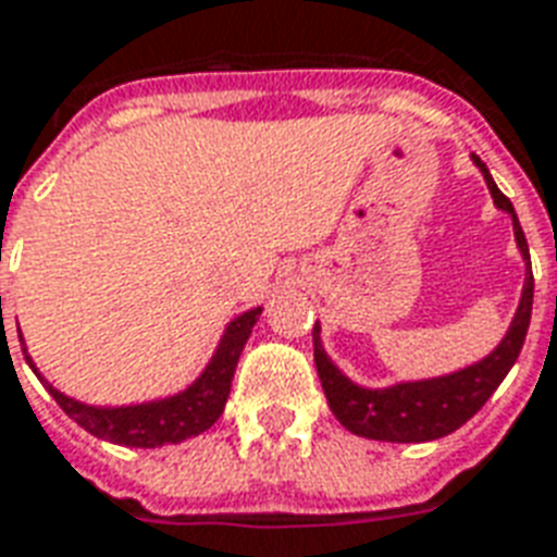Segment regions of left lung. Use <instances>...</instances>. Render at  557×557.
I'll use <instances>...</instances> for the list:
<instances>
[{
  "instance_id": "left-lung-1",
  "label": "left lung",
  "mask_w": 557,
  "mask_h": 557,
  "mask_svg": "<svg viewBox=\"0 0 557 557\" xmlns=\"http://www.w3.org/2000/svg\"><path fill=\"white\" fill-rule=\"evenodd\" d=\"M481 174L487 180V188L498 209H505L513 218V236L520 245L529 274H525V286H522L520 310L510 321L508 336L502 339L496 351L484 357L469 369H460L446 377H434V381H416V383H398L389 389H362L351 383L345 374L327 360V354L321 351L319 342V324L312 327V342H315V369H319L321 386L327 395L333 416L351 434L369 436V440H383V443H428V440H440V436L451 434L457 428L469 422L472 416L487 405V398L496 393V386L505 381L510 366L517 362L522 351V342L529 333L531 321V300H534V274H531L529 259V242L522 233L513 203L498 191L493 183L487 164L478 156H472Z\"/></svg>"
}]
</instances>
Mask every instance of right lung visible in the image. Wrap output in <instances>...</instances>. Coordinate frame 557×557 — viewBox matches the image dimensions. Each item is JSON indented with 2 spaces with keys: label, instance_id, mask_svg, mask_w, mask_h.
Wrapping results in <instances>:
<instances>
[{
  "label": "right lung",
  "instance_id": "add662e5",
  "mask_svg": "<svg viewBox=\"0 0 557 557\" xmlns=\"http://www.w3.org/2000/svg\"><path fill=\"white\" fill-rule=\"evenodd\" d=\"M259 312L262 310L257 307V310L238 315L226 327L224 339L218 345L212 362L206 366V372L185 393L174 395V398H164V401L138 407H88L82 405V401H73L67 395H61L59 389H52L44 377L40 381L47 383L49 395L59 401L61 410L76 425L85 428L88 434L100 436V440L132 448H156L164 446V443H183L188 436L209 431L218 422V416L224 413L238 357H242L247 336H250L253 324H257ZM28 366H32V360H28Z\"/></svg>",
  "mask_w": 557,
  "mask_h": 557
}]
</instances>
